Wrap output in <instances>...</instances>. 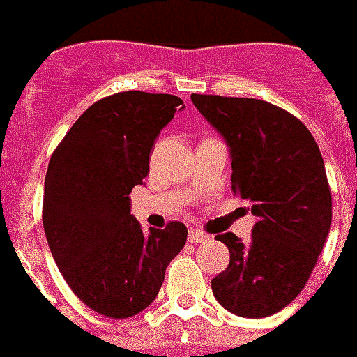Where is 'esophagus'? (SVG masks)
Listing matches in <instances>:
<instances>
[{"label":"esophagus","instance_id":"34e87169","mask_svg":"<svg viewBox=\"0 0 357 357\" xmlns=\"http://www.w3.org/2000/svg\"><path fill=\"white\" fill-rule=\"evenodd\" d=\"M207 238H209V235L202 234V231H198V229H190L189 231L190 243H206Z\"/></svg>","mask_w":357,"mask_h":357}]
</instances>
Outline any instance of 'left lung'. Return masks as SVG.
<instances>
[{
  "instance_id": "left-lung-1",
  "label": "left lung",
  "mask_w": 357,
  "mask_h": 357,
  "mask_svg": "<svg viewBox=\"0 0 357 357\" xmlns=\"http://www.w3.org/2000/svg\"><path fill=\"white\" fill-rule=\"evenodd\" d=\"M195 107L228 144L231 190L252 204L250 243L217 235L229 265L211 280L224 310L246 319L282 311L304 289L332 224V195L310 129L252 98L192 94Z\"/></svg>"
}]
</instances>
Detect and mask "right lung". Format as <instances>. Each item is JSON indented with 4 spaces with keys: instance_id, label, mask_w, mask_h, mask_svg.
Returning <instances> with one entry per match:
<instances>
[{
    "instance_id": "obj_1",
    "label": "right lung",
    "mask_w": 357,
    "mask_h": 357,
    "mask_svg": "<svg viewBox=\"0 0 357 357\" xmlns=\"http://www.w3.org/2000/svg\"><path fill=\"white\" fill-rule=\"evenodd\" d=\"M185 105L172 94L129 91L86 109L53 151L44 181V231L77 298L109 319L155 300L187 228L142 231L129 192L150 172V151Z\"/></svg>"
}]
</instances>
